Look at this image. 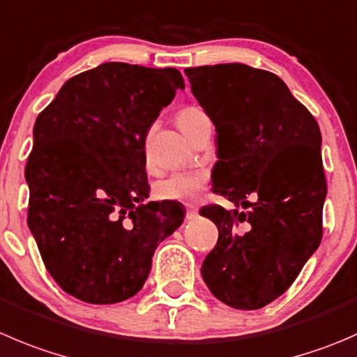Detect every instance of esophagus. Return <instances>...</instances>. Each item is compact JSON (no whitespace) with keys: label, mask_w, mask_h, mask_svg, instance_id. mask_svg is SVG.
<instances>
[{"label":"esophagus","mask_w":357,"mask_h":357,"mask_svg":"<svg viewBox=\"0 0 357 357\" xmlns=\"http://www.w3.org/2000/svg\"><path fill=\"white\" fill-rule=\"evenodd\" d=\"M199 216V211H197L195 206H186V220L192 221Z\"/></svg>","instance_id":"esophagus-1"}]
</instances>
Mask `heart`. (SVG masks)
<instances>
[{
    "mask_svg": "<svg viewBox=\"0 0 357 357\" xmlns=\"http://www.w3.org/2000/svg\"><path fill=\"white\" fill-rule=\"evenodd\" d=\"M207 119L206 113L197 106H186L181 108L176 115V122H178L179 129L192 136L195 127L199 122ZM207 181H209V174L206 171H190V172H176V174L169 176V178L162 179L155 186V195L160 200H178V202H197L202 197L204 190H206Z\"/></svg>",
    "mask_w": 357,
    "mask_h": 357,
    "instance_id": "b5f03b06",
    "label": "heart"
}]
</instances>
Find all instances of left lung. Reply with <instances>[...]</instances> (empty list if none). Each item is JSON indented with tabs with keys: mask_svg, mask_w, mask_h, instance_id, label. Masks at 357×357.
<instances>
[{
	"mask_svg": "<svg viewBox=\"0 0 357 357\" xmlns=\"http://www.w3.org/2000/svg\"><path fill=\"white\" fill-rule=\"evenodd\" d=\"M185 73L216 127L213 192L245 209H200L220 231L202 279L227 305L261 309L293 284L323 238L319 126L274 73L237 62Z\"/></svg>",
	"mask_w": 357,
	"mask_h": 357,
	"instance_id": "left-lung-1",
	"label": "left lung"
}]
</instances>
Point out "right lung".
Here are the masks:
<instances>
[{
	"label": "right lung",
	"mask_w": 357,
	"mask_h": 357,
	"mask_svg": "<svg viewBox=\"0 0 357 357\" xmlns=\"http://www.w3.org/2000/svg\"><path fill=\"white\" fill-rule=\"evenodd\" d=\"M185 82L174 68L106 62L69 78L34 122L27 225L54 281L86 303L143 288L181 206L148 202L144 141Z\"/></svg>",
	"instance_id": "add662e5"
}]
</instances>
